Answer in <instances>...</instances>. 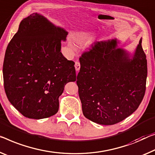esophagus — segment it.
<instances>
[{
    "instance_id": "1",
    "label": "esophagus",
    "mask_w": 155,
    "mask_h": 155,
    "mask_svg": "<svg viewBox=\"0 0 155 155\" xmlns=\"http://www.w3.org/2000/svg\"><path fill=\"white\" fill-rule=\"evenodd\" d=\"M75 70L78 71L80 69V64L79 61H76L75 64Z\"/></svg>"
}]
</instances>
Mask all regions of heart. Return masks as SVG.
Listing matches in <instances>:
<instances>
[{"instance_id": "1", "label": "heart", "mask_w": 155, "mask_h": 155, "mask_svg": "<svg viewBox=\"0 0 155 155\" xmlns=\"http://www.w3.org/2000/svg\"><path fill=\"white\" fill-rule=\"evenodd\" d=\"M86 39V37L84 36H77L75 37V40L78 43H79V44H82V43L84 42ZM68 44H69V46L70 47L72 48L73 50H75L76 49V45H75V41H73V39H69V41H68Z\"/></svg>"}]
</instances>
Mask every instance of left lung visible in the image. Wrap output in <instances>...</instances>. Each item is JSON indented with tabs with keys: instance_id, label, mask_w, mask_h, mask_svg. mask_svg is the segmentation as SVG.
Listing matches in <instances>:
<instances>
[{
	"instance_id": "obj_1",
	"label": "left lung",
	"mask_w": 155,
	"mask_h": 155,
	"mask_svg": "<svg viewBox=\"0 0 155 155\" xmlns=\"http://www.w3.org/2000/svg\"><path fill=\"white\" fill-rule=\"evenodd\" d=\"M142 38L132 58L116 39L97 41L80 58L78 93L86 118L111 125L137 110L146 92L147 59Z\"/></svg>"
}]
</instances>
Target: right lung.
<instances>
[{
    "mask_svg": "<svg viewBox=\"0 0 155 155\" xmlns=\"http://www.w3.org/2000/svg\"><path fill=\"white\" fill-rule=\"evenodd\" d=\"M68 32L33 13L20 23L7 47L3 73L11 104L26 118L41 119L58 111L64 86L75 82V62L61 53Z\"/></svg>",
    "mask_w": 155,
    "mask_h": 155,
    "instance_id": "1",
    "label": "right lung"
}]
</instances>
